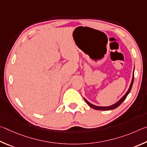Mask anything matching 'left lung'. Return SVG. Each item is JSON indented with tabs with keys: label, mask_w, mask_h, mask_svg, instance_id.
Returning a JSON list of instances; mask_svg holds the SVG:
<instances>
[{
	"label": "left lung",
	"mask_w": 147,
	"mask_h": 147,
	"mask_svg": "<svg viewBox=\"0 0 147 147\" xmlns=\"http://www.w3.org/2000/svg\"><path fill=\"white\" fill-rule=\"evenodd\" d=\"M134 73H133V77H132V81H131V84L130 85V87H129V88H128V91L127 92V93H126L124 95V96H123V97H121V99L119 100V101H118L117 102H115V103L114 104V105H110V106H109V107H98V106H96V105H94L91 104L90 102L87 101V100L85 98H84V101H85V102L89 105L90 107L93 108L94 109L97 110H110L116 109V108L119 107V105L121 104L123 101H125V99L127 98V97L128 95V94L130 93V92L131 89H132V84H133V83H134Z\"/></svg>",
	"instance_id": "1"
}]
</instances>
